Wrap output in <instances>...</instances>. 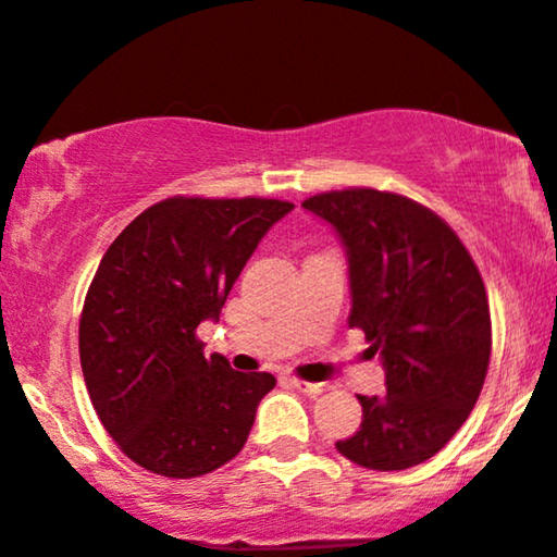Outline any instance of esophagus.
<instances>
[{"label":"esophagus","mask_w":557,"mask_h":557,"mask_svg":"<svg viewBox=\"0 0 557 557\" xmlns=\"http://www.w3.org/2000/svg\"><path fill=\"white\" fill-rule=\"evenodd\" d=\"M290 384L300 388V392L308 394V397H319V394L326 392V384H311V381H300V379H290Z\"/></svg>","instance_id":"obj_1"}]
</instances>
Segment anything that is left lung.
<instances>
[{"label": "left lung", "instance_id": "obj_1", "mask_svg": "<svg viewBox=\"0 0 557 557\" xmlns=\"http://www.w3.org/2000/svg\"><path fill=\"white\" fill-rule=\"evenodd\" d=\"M304 207L343 238L350 326L386 371L384 397H363V423L337 451L379 472L438 454L470 418L491 363V308L478 264L428 207L379 189L308 197Z\"/></svg>", "mask_w": 557, "mask_h": 557}]
</instances>
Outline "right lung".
<instances>
[{
	"label": "right lung",
	"instance_id": "add662e5",
	"mask_svg": "<svg viewBox=\"0 0 557 557\" xmlns=\"http://www.w3.org/2000/svg\"><path fill=\"white\" fill-rule=\"evenodd\" d=\"M280 199L171 197L147 207L100 259L79 317V363L100 423L134 465L189 480L244 448L272 373L205 358L197 326L220 319Z\"/></svg>",
	"mask_w": 557,
	"mask_h": 557
}]
</instances>
